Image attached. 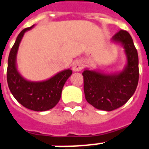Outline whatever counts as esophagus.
Returning <instances> with one entry per match:
<instances>
[{"instance_id": "obj_1", "label": "esophagus", "mask_w": 149, "mask_h": 149, "mask_svg": "<svg viewBox=\"0 0 149 149\" xmlns=\"http://www.w3.org/2000/svg\"><path fill=\"white\" fill-rule=\"evenodd\" d=\"M82 68H83V65H82L81 62H80V61H75L73 64H72V70L75 72H80L82 69Z\"/></svg>"}]
</instances>
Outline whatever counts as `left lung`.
Masks as SVG:
<instances>
[{"mask_svg": "<svg viewBox=\"0 0 149 149\" xmlns=\"http://www.w3.org/2000/svg\"><path fill=\"white\" fill-rule=\"evenodd\" d=\"M111 41L124 49V68L113 73L85 68L82 73L86 101L97 109L107 111L123 106L134 94L139 81L138 53L130 34L121 30Z\"/></svg>", "mask_w": 149, "mask_h": 149, "instance_id": "left-lung-1", "label": "left lung"}]
</instances>
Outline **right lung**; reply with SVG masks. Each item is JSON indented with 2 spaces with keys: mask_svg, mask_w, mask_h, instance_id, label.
I'll use <instances>...</instances> for the list:
<instances>
[{
  "mask_svg": "<svg viewBox=\"0 0 149 149\" xmlns=\"http://www.w3.org/2000/svg\"><path fill=\"white\" fill-rule=\"evenodd\" d=\"M34 26L22 30L17 37L8 59L7 82L13 96L23 107L35 111H46L59 102L63 87L72 71L66 69L42 81H29L22 76L17 66V54L25 33Z\"/></svg>",
  "mask_w": 149,
  "mask_h": 149,
  "instance_id": "right-lung-1",
  "label": "right lung"
}]
</instances>
